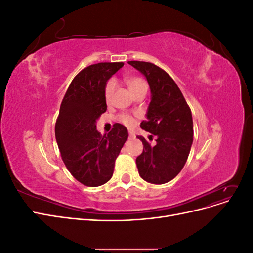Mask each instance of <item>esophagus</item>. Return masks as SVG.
<instances>
[{
    "instance_id": "1",
    "label": "esophagus",
    "mask_w": 253,
    "mask_h": 253,
    "mask_svg": "<svg viewBox=\"0 0 253 253\" xmlns=\"http://www.w3.org/2000/svg\"><path fill=\"white\" fill-rule=\"evenodd\" d=\"M128 136H129V138H134V137H135V134H134V132H131V131H129V132H128Z\"/></svg>"
}]
</instances>
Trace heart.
<instances>
[{
	"mask_svg": "<svg viewBox=\"0 0 253 253\" xmlns=\"http://www.w3.org/2000/svg\"><path fill=\"white\" fill-rule=\"evenodd\" d=\"M126 84L129 91L134 95L137 91H139L141 89H148V84L145 82L144 79L141 77H138V76H129V77H126L125 79ZM115 87H116V82L115 80L111 79L108 82H106L104 90H103V95H104V100L110 103L112 100V97L114 94ZM118 120L121 122L122 125H125L127 127H131L135 124V117L131 114L127 113H121L118 115Z\"/></svg>",
	"mask_w": 253,
	"mask_h": 253,
	"instance_id": "obj_1",
	"label": "heart"
}]
</instances>
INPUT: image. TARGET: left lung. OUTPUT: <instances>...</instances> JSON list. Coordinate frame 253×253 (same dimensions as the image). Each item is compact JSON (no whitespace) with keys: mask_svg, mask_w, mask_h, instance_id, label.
Masks as SVG:
<instances>
[{"mask_svg":"<svg viewBox=\"0 0 253 253\" xmlns=\"http://www.w3.org/2000/svg\"><path fill=\"white\" fill-rule=\"evenodd\" d=\"M147 78L151 88V102L147 120L140 126L156 137L154 147L142 141L143 151L136 158L139 175L145 181L163 185L178 175L185 166L193 142V120L191 110L177 84L159 66L143 61H128Z\"/></svg>","mask_w":253,"mask_h":253,"instance_id":"left-lung-1","label":"left lung"}]
</instances>
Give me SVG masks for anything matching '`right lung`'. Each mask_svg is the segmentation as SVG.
Instances as JSON below:
<instances>
[{
    "instance_id": "right-lung-1",
    "label": "right lung",
    "mask_w": 253,
    "mask_h": 253,
    "mask_svg": "<svg viewBox=\"0 0 253 253\" xmlns=\"http://www.w3.org/2000/svg\"><path fill=\"white\" fill-rule=\"evenodd\" d=\"M124 62H101L77 74L60 106L55 134L67 170L82 185L99 187L113 176L115 160L127 139V129L115 124L101 135L96 121L106 111L104 86Z\"/></svg>"
}]
</instances>
